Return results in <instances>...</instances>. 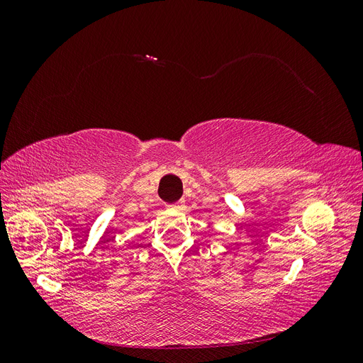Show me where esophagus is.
Returning <instances> with one entry per match:
<instances>
[{"mask_svg":"<svg viewBox=\"0 0 363 363\" xmlns=\"http://www.w3.org/2000/svg\"><path fill=\"white\" fill-rule=\"evenodd\" d=\"M174 208H182L183 207V201H177L175 204H172Z\"/></svg>","mask_w":363,"mask_h":363,"instance_id":"esophagus-1","label":"esophagus"}]
</instances>
